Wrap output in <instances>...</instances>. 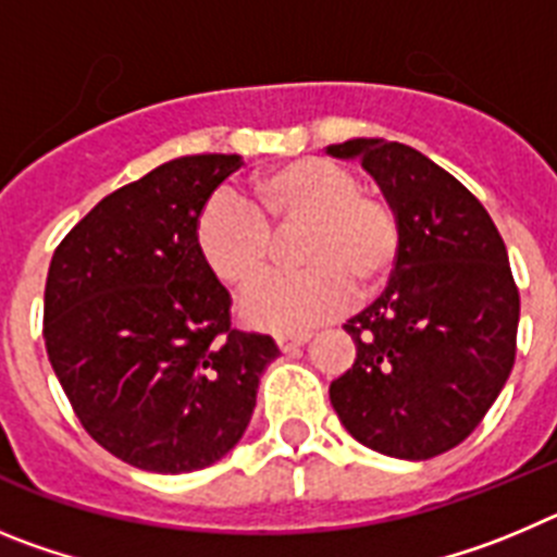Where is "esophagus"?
<instances>
[{"label":"esophagus","mask_w":557,"mask_h":557,"mask_svg":"<svg viewBox=\"0 0 557 557\" xmlns=\"http://www.w3.org/2000/svg\"><path fill=\"white\" fill-rule=\"evenodd\" d=\"M304 343H309V334H278V337H275V346L282 348L284 354L295 351V348L304 346Z\"/></svg>","instance_id":"34e87169"}]
</instances>
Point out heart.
<instances>
[{
    "mask_svg": "<svg viewBox=\"0 0 557 557\" xmlns=\"http://www.w3.org/2000/svg\"><path fill=\"white\" fill-rule=\"evenodd\" d=\"M273 231L301 228L293 273L256 278L239 298L248 326L301 334L346 312L351 295L385 287L401 256L391 200L362 189L357 172L329 159H295L259 175L250 203L211 191L195 218V245L211 275L243 287L268 262Z\"/></svg>",
    "mask_w": 557,
    "mask_h": 557,
    "instance_id": "obj_1",
    "label": "heart"
}]
</instances>
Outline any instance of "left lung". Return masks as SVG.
Wrapping results in <instances>:
<instances>
[{"label":"left lung","instance_id":"left-lung-1","mask_svg":"<svg viewBox=\"0 0 557 557\" xmlns=\"http://www.w3.org/2000/svg\"><path fill=\"white\" fill-rule=\"evenodd\" d=\"M359 159L401 220L385 293L346 332L357 359L329 398L359 444L430 460L476 430L516 359L519 289L494 220L424 152L385 139L329 145Z\"/></svg>","mask_w":557,"mask_h":557}]
</instances>
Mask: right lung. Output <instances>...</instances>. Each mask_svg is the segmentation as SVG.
Returning <instances> with one entry per match:
<instances>
[{"label": "right lung", "instance_id": "add662e5", "mask_svg": "<svg viewBox=\"0 0 557 557\" xmlns=\"http://www.w3.org/2000/svg\"><path fill=\"white\" fill-rule=\"evenodd\" d=\"M239 156H184L102 198L55 248L44 289L49 362L113 457L186 474L248 430L268 334L231 329V295L195 245L200 206Z\"/></svg>", "mask_w": 557, "mask_h": 557}]
</instances>
